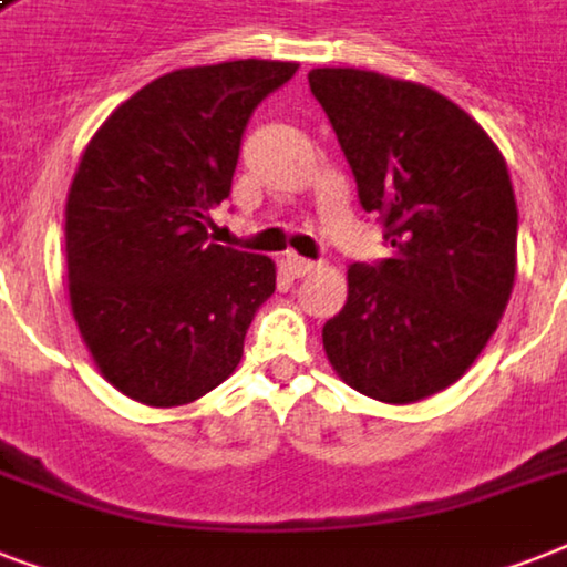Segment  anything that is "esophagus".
Returning a JSON list of instances; mask_svg holds the SVG:
<instances>
[{"mask_svg": "<svg viewBox=\"0 0 567 567\" xmlns=\"http://www.w3.org/2000/svg\"><path fill=\"white\" fill-rule=\"evenodd\" d=\"M282 265H285V270H288V274L291 276H309V274H315V270H318V261H309V258H300L297 256V252H288V256L282 258Z\"/></svg>", "mask_w": 567, "mask_h": 567, "instance_id": "1", "label": "esophagus"}]
</instances>
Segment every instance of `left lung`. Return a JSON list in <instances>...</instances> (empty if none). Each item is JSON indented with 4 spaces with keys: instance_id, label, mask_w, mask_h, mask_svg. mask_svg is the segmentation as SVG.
I'll use <instances>...</instances> for the list:
<instances>
[{
    "instance_id": "8db88e82",
    "label": "left lung",
    "mask_w": 567,
    "mask_h": 567,
    "mask_svg": "<svg viewBox=\"0 0 567 567\" xmlns=\"http://www.w3.org/2000/svg\"><path fill=\"white\" fill-rule=\"evenodd\" d=\"M391 258L347 267V302L323 327L329 364L359 394L409 405L483 353L518 270L506 158L456 102L355 66L309 73Z\"/></svg>"
}]
</instances>
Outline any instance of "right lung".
I'll return each mask as SVG.
<instances>
[{
	"mask_svg": "<svg viewBox=\"0 0 567 567\" xmlns=\"http://www.w3.org/2000/svg\"><path fill=\"white\" fill-rule=\"evenodd\" d=\"M293 61L185 66L128 96L84 146L66 194V288L100 373L137 403L188 405L226 382L276 291L267 256L208 240L240 135Z\"/></svg>",
	"mask_w": 567,
	"mask_h": 567,
	"instance_id": "add662e5",
	"label": "right lung"
}]
</instances>
